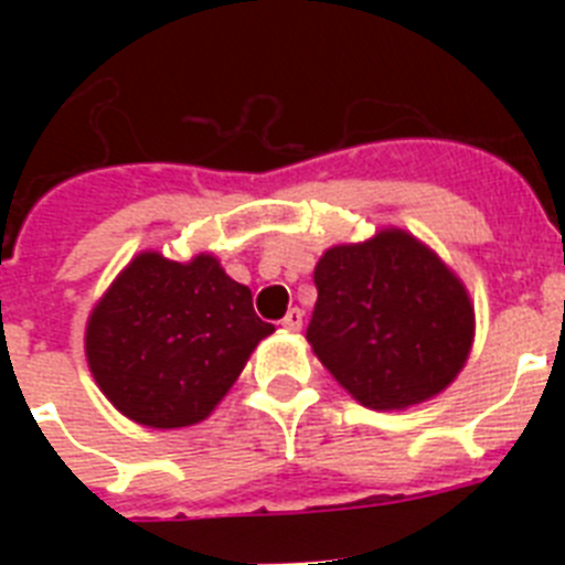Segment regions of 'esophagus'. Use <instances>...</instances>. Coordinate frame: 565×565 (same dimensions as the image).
Instances as JSON below:
<instances>
[{
	"label": "esophagus",
	"instance_id": "34e87169",
	"mask_svg": "<svg viewBox=\"0 0 565 565\" xmlns=\"http://www.w3.org/2000/svg\"><path fill=\"white\" fill-rule=\"evenodd\" d=\"M282 328H286V331H299V328H302V311H299V308H291V311L286 313V319H282Z\"/></svg>",
	"mask_w": 565,
	"mask_h": 565
}]
</instances>
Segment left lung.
<instances>
[{"label": "left lung", "mask_w": 565, "mask_h": 565, "mask_svg": "<svg viewBox=\"0 0 565 565\" xmlns=\"http://www.w3.org/2000/svg\"><path fill=\"white\" fill-rule=\"evenodd\" d=\"M306 339L319 362L373 411H402L441 393L472 344V306L456 274L411 234L391 228L333 246L313 271Z\"/></svg>", "instance_id": "obj_1"}]
</instances>
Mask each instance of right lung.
I'll list each match as a JSON object with an SVG mask.
<instances>
[{"instance_id": "right-lung-1", "label": "right lung", "mask_w": 565, "mask_h": 565, "mask_svg": "<svg viewBox=\"0 0 565 565\" xmlns=\"http://www.w3.org/2000/svg\"><path fill=\"white\" fill-rule=\"evenodd\" d=\"M271 322L209 254L172 263L147 252L104 294L87 362L104 396L147 427H189L214 411Z\"/></svg>"}]
</instances>
